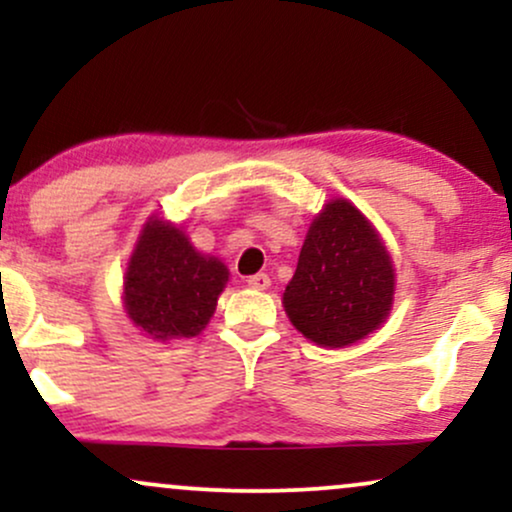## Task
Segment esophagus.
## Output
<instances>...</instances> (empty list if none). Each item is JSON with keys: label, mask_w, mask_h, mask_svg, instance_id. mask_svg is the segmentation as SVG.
I'll use <instances>...</instances> for the list:
<instances>
[{"label": "esophagus", "mask_w": 512, "mask_h": 512, "mask_svg": "<svg viewBox=\"0 0 512 512\" xmlns=\"http://www.w3.org/2000/svg\"><path fill=\"white\" fill-rule=\"evenodd\" d=\"M248 286H252V289H260V291H264V289H269V276L267 274H252V276H248Z\"/></svg>", "instance_id": "obj_1"}]
</instances>
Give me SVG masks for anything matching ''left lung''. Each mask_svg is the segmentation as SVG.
Here are the masks:
<instances>
[{"mask_svg":"<svg viewBox=\"0 0 512 512\" xmlns=\"http://www.w3.org/2000/svg\"><path fill=\"white\" fill-rule=\"evenodd\" d=\"M395 269L378 231L346 199L315 216L284 291V310L317 346L356 344L387 320Z\"/></svg>","mask_w":512,"mask_h":512,"instance_id":"left-lung-1","label":"left lung"}]
</instances>
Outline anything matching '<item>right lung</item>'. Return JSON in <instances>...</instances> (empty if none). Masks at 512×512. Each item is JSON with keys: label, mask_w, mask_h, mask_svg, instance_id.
<instances>
[{"label": "right lung", "mask_w": 512, "mask_h": 512, "mask_svg": "<svg viewBox=\"0 0 512 512\" xmlns=\"http://www.w3.org/2000/svg\"><path fill=\"white\" fill-rule=\"evenodd\" d=\"M228 267L202 255L173 223L151 216L125 272V310L154 339H190L207 327Z\"/></svg>", "instance_id": "right-lung-1"}]
</instances>
